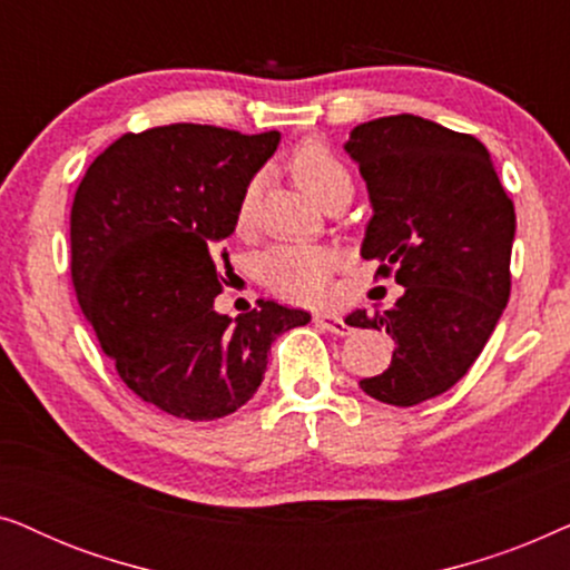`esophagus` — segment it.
<instances>
[{"instance_id":"esophagus-1","label":"esophagus","mask_w":570,"mask_h":570,"mask_svg":"<svg viewBox=\"0 0 570 570\" xmlns=\"http://www.w3.org/2000/svg\"><path fill=\"white\" fill-rule=\"evenodd\" d=\"M314 322L322 326V330L337 334V337H345V334L350 332V326H347L345 318L337 316V314H316Z\"/></svg>"}]
</instances>
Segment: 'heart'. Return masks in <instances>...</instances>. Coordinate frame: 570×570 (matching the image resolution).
Listing matches in <instances>:
<instances>
[{
	"instance_id": "obj_1",
	"label": "heart",
	"mask_w": 570,
	"mask_h": 570,
	"mask_svg": "<svg viewBox=\"0 0 570 570\" xmlns=\"http://www.w3.org/2000/svg\"><path fill=\"white\" fill-rule=\"evenodd\" d=\"M291 174L303 189L326 207L334 199L353 197V176L337 155L318 139H306L295 147L291 160ZM262 176H254L240 189L236 205V230L246 233L254 228L259 215ZM337 259L330 248L306 244H279L267 248L259 256V279L279 298L293 303L316 306L332 293V272Z\"/></svg>"
}]
</instances>
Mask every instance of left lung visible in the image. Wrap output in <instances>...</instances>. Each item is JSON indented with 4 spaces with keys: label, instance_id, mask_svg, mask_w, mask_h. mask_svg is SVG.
I'll use <instances>...</instances> for the list:
<instances>
[{
    "label": "left lung",
    "instance_id": "8db88e82",
    "mask_svg": "<svg viewBox=\"0 0 570 570\" xmlns=\"http://www.w3.org/2000/svg\"><path fill=\"white\" fill-rule=\"evenodd\" d=\"M368 186L373 217L363 259L404 287L389 311L345 322L386 330L392 365L361 389L412 407L449 392L485 347L511 295L513 202L480 139L412 114L350 131L345 145Z\"/></svg>",
    "mask_w": 570,
    "mask_h": 570
}]
</instances>
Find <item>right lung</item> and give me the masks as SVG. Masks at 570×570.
Returning a JSON list of instances; mask_svg holds the SVG:
<instances>
[{
  "label": "right lung",
  "mask_w": 570,
  "mask_h": 570,
  "mask_svg": "<svg viewBox=\"0 0 570 570\" xmlns=\"http://www.w3.org/2000/svg\"><path fill=\"white\" fill-rule=\"evenodd\" d=\"M277 145L279 131L209 124L129 131L77 186L69 238L82 314L124 384L174 417L244 407L272 342L311 322L275 301H256L236 322L215 311L223 279L213 256L236 230L240 189Z\"/></svg>",
  "instance_id": "1"
}]
</instances>
